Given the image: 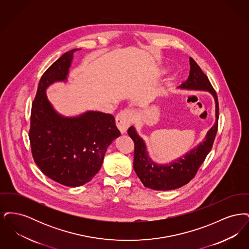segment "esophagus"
Segmentation results:
<instances>
[{"instance_id": "1", "label": "esophagus", "mask_w": 249, "mask_h": 249, "mask_svg": "<svg viewBox=\"0 0 249 249\" xmlns=\"http://www.w3.org/2000/svg\"><path fill=\"white\" fill-rule=\"evenodd\" d=\"M133 119L132 112L129 109L122 110L116 117V125L121 133H125Z\"/></svg>"}]
</instances>
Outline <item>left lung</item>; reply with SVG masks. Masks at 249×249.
Wrapping results in <instances>:
<instances>
[{"label": "left lung", "mask_w": 249, "mask_h": 249, "mask_svg": "<svg viewBox=\"0 0 249 249\" xmlns=\"http://www.w3.org/2000/svg\"><path fill=\"white\" fill-rule=\"evenodd\" d=\"M190 64V76L179 86V88L207 90L213 95L215 101V123L207 132L204 141L197 147L184 157L164 165H159L151 160L142 139L138 136L132 126L129 128L128 134L134 142L133 169L143 186L151 190H175L188 184L190 180L195 178L206 156L212 149L217 132L219 107L216 92L207 75L201 71V67L191 57Z\"/></svg>", "instance_id": "1"}]
</instances>
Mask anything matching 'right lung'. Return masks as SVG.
I'll return each instance as SVG.
<instances>
[{
  "instance_id": "obj_1",
  "label": "right lung",
  "mask_w": 249,
  "mask_h": 249,
  "mask_svg": "<svg viewBox=\"0 0 249 249\" xmlns=\"http://www.w3.org/2000/svg\"><path fill=\"white\" fill-rule=\"evenodd\" d=\"M76 50L64 53L42 75L32 105L29 130L35 162L48 178L67 187L82 186L94 178L107 147L120 135L111 114L90 111L64 118L48 102L46 89L67 78Z\"/></svg>"
}]
</instances>
